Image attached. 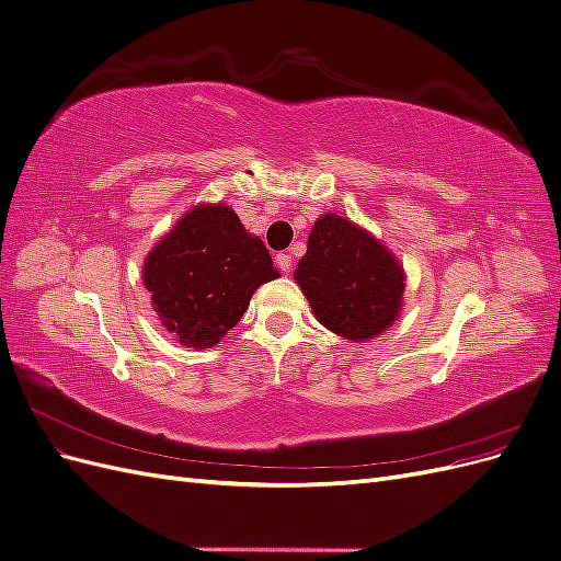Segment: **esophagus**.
I'll return each mask as SVG.
<instances>
[{
    "mask_svg": "<svg viewBox=\"0 0 561 561\" xmlns=\"http://www.w3.org/2000/svg\"><path fill=\"white\" fill-rule=\"evenodd\" d=\"M276 264H278V268L283 271V274H290V268H293V254L278 252V254H276Z\"/></svg>",
    "mask_w": 561,
    "mask_h": 561,
    "instance_id": "34e87169",
    "label": "esophagus"
}]
</instances>
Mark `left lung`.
Listing matches in <instances>:
<instances>
[{"label": "left lung", "mask_w": 561, "mask_h": 561, "mask_svg": "<svg viewBox=\"0 0 561 561\" xmlns=\"http://www.w3.org/2000/svg\"><path fill=\"white\" fill-rule=\"evenodd\" d=\"M295 280L320 325L351 342L381 334L402 307L404 271L396 254L334 213L316 219Z\"/></svg>", "instance_id": "obj_1"}]
</instances>
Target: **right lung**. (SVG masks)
Returning <instances> with one entry per match:
<instances>
[{
    "label": "right lung",
    "mask_w": 561,
    "mask_h": 561,
    "mask_svg": "<svg viewBox=\"0 0 561 561\" xmlns=\"http://www.w3.org/2000/svg\"><path fill=\"white\" fill-rule=\"evenodd\" d=\"M280 274L266 245L225 203H201L147 254L142 280L161 325L180 344L210 348Z\"/></svg>",
    "instance_id": "1"
}]
</instances>
